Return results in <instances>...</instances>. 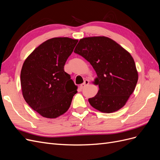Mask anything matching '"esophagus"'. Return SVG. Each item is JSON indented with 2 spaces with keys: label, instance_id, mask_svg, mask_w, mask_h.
<instances>
[{
  "label": "esophagus",
  "instance_id": "34e87169",
  "mask_svg": "<svg viewBox=\"0 0 160 160\" xmlns=\"http://www.w3.org/2000/svg\"><path fill=\"white\" fill-rule=\"evenodd\" d=\"M89 84V80H85L84 82H83V83L82 84V85H81V88H85L87 85H88Z\"/></svg>",
  "mask_w": 160,
  "mask_h": 160
}]
</instances>
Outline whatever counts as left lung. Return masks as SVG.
Returning a JSON list of instances; mask_svg holds the SVG:
<instances>
[{
    "label": "left lung",
    "mask_w": 160,
    "mask_h": 160,
    "mask_svg": "<svg viewBox=\"0 0 160 160\" xmlns=\"http://www.w3.org/2000/svg\"><path fill=\"white\" fill-rule=\"evenodd\" d=\"M74 52L90 62L98 77L97 95L89 98L92 107L103 113L122 108L138 83V73L130 53L106 37L83 38Z\"/></svg>",
    "instance_id": "8db88e82"
}]
</instances>
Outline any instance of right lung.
Returning <instances> with one entry per match:
<instances>
[{
  "instance_id": "add662e5",
  "label": "right lung",
  "mask_w": 160,
  "mask_h": 160,
  "mask_svg": "<svg viewBox=\"0 0 160 160\" xmlns=\"http://www.w3.org/2000/svg\"><path fill=\"white\" fill-rule=\"evenodd\" d=\"M78 40L56 37L42 42L24 62L21 72L23 98L42 117L54 119L69 109L77 86L65 71Z\"/></svg>"
}]
</instances>
